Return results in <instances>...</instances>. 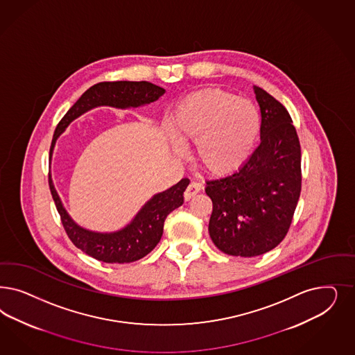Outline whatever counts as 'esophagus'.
<instances>
[{
	"instance_id": "obj_1",
	"label": "esophagus",
	"mask_w": 355,
	"mask_h": 355,
	"mask_svg": "<svg viewBox=\"0 0 355 355\" xmlns=\"http://www.w3.org/2000/svg\"><path fill=\"white\" fill-rule=\"evenodd\" d=\"M202 189V185L200 183H196V182H192V183L188 185V188H187V191L184 192V198L188 201V200H191L192 197H195L200 191Z\"/></svg>"
}]
</instances>
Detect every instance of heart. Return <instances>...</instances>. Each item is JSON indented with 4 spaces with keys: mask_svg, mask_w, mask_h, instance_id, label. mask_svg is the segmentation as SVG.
I'll return each instance as SVG.
<instances>
[{
    "mask_svg": "<svg viewBox=\"0 0 355 355\" xmlns=\"http://www.w3.org/2000/svg\"><path fill=\"white\" fill-rule=\"evenodd\" d=\"M261 119L248 99L223 90H205L184 98L167 121L171 137L196 144V160L214 176L238 171L248 160L260 133Z\"/></svg>",
    "mask_w": 355,
    "mask_h": 355,
    "instance_id": "1",
    "label": "heart"
}]
</instances>
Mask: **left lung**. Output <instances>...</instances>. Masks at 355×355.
Returning a JSON list of instances; mask_svg holds the SVG:
<instances>
[{"mask_svg": "<svg viewBox=\"0 0 355 355\" xmlns=\"http://www.w3.org/2000/svg\"><path fill=\"white\" fill-rule=\"evenodd\" d=\"M260 105V145L241 168L206 182L213 213L209 235L219 251L254 257L286 236L302 188L300 144L286 108L253 86Z\"/></svg>", "mask_w": 355, "mask_h": 355, "instance_id": "8db88e82", "label": "left lung"}]
</instances>
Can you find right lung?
Masks as SVG:
<instances>
[{"label": "right lung", "mask_w": 355, "mask_h": 355, "mask_svg": "<svg viewBox=\"0 0 355 355\" xmlns=\"http://www.w3.org/2000/svg\"><path fill=\"white\" fill-rule=\"evenodd\" d=\"M164 92V89L146 80H117L94 85L82 94L80 99L58 123L49 157L52 158L53 155L58 138L80 114L101 105H110L120 110L137 108L158 101ZM188 184L189 179L184 178L171 188L153 196L123 229L112 232H99L82 227L69 216L49 173V189L69 239L86 254L108 263H133L153 251L162 238L166 218L172 210L183 205L184 191Z\"/></svg>", "instance_id": "1"}]
</instances>
